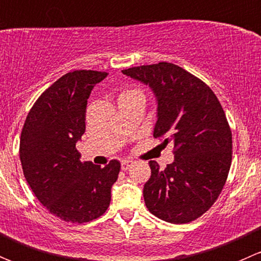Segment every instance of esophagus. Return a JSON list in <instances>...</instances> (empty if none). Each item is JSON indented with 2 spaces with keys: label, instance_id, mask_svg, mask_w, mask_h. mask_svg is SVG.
Listing matches in <instances>:
<instances>
[{
  "label": "esophagus",
  "instance_id": "34e87169",
  "mask_svg": "<svg viewBox=\"0 0 261 261\" xmlns=\"http://www.w3.org/2000/svg\"><path fill=\"white\" fill-rule=\"evenodd\" d=\"M133 160H122V162H121V168H122V170H127L133 167Z\"/></svg>",
  "mask_w": 261,
  "mask_h": 261
}]
</instances>
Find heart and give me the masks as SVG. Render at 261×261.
<instances>
[{
	"label": "heart",
	"mask_w": 261,
	"mask_h": 261,
	"mask_svg": "<svg viewBox=\"0 0 261 261\" xmlns=\"http://www.w3.org/2000/svg\"><path fill=\"white\" fill-rule=\"evenodd\" d=\"M130 92H133V89H126V91H123L122 93L120 94V97H122V96H125V94H127V93H130Z\"/></svg>",
	"instance_id": "heart-1"
}]
</instances>
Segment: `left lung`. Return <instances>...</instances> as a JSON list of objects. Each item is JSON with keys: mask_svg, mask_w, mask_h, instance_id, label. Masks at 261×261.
<instances>
[{"mask_svg": "<svg viewBox=\"0 0 261 261\" xmlns=\"http://www.w3.org/2000/svg\"><path fill=\"white\" fill-rule=\"evenodd\" d=\"M154 92V138L174 144V162L164 170L150 160L144 186L150 212L170 223H188L208 211L220 196L232 159V134L222 106L199 78L172 63L123 69Z\"/></svg>", "mask_w": 261, "mask_h": 261, "instance_id": "obj_1", "label": "left lung"}]
</instances>
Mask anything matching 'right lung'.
I'll return each instance as SVG.
<instances>
[{
	"instance_id": "1",
	"label": "right lung",
	"mask_w": 261,
	"mask_h": 261,
	"mask_svg": "<svg viewBox=\"0 0 261 261\" xmlns=\"http://www.w3.org/2000/svg\"><path fill=\"white\" fill-rule=\"evenodd\" d=\"M109 73L74 70L51 84L31 107L20 139L26 181L41 204L65 222H89L103 215L121 164L81 162L75 144L86 131L87 99Z\"/></svg>"
}]
</instances>
